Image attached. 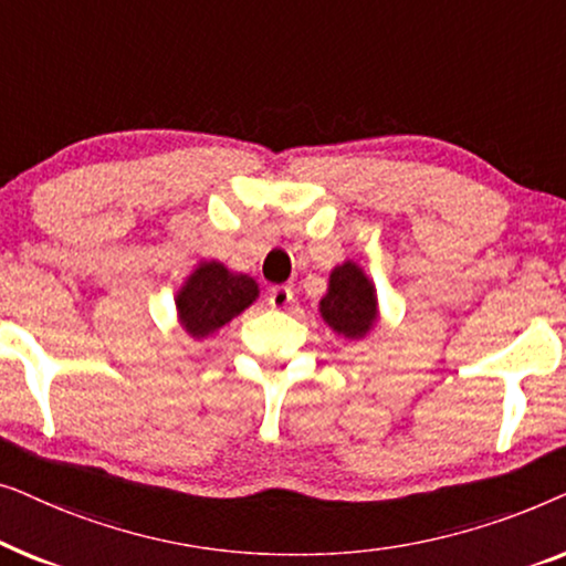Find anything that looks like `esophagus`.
<instances>
[{
	"mask_svg": "<svg viewBox=\"0 0 566 566\" xmlns=\"http://www.w3.org/2000/svg\"><path fill=\"white\" fill-rule=\"evenodd\" d=\"M291 301H293V291L289 289V285H275V289L270 291L268 304L273 308H289Z\"/></svg>",
	"mask_w": 566,
	"mask_h": 566,
	"instance_id": "34e87169",
	"label": "esophagus"
}]
</instances>
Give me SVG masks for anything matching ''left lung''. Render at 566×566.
I'll return each mask as SVG.
<instances>
[{"instance_id": "8db88e82", "label": "left lung", "mask_w": 566, "mask_h": 566, "mask_svg": "<svg viewBox=\"0 0 566 566\" xmlns=\"http://www.w3.org/2000/svg\"><path fill=\"white\" fill-rule=\"evenodd\" d=\"M324 324L345 339H363L378 322L376 285L358 262L345 260L329 273V285L319 301Z\"/></svg>"}]
</instances>
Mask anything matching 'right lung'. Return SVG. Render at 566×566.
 <instances>
[{
	"label": "right lung",
	"instance_id": "obj_1",
	"mask_svg": "<svg viewBox=\"0 0 566 566\" xmlns=\"http://www.w3.org/2000/svg\"><path fill=\"white\" fill-rule=\"evenodd\" d=\"M258 296L260 285L254 277L231 273L223 262L203 260L177 291V322L190 337L203 339L252 306Z\"/></svg>",
	"mask_w": 566,
	"mask_h": 566
}]
</instances>
